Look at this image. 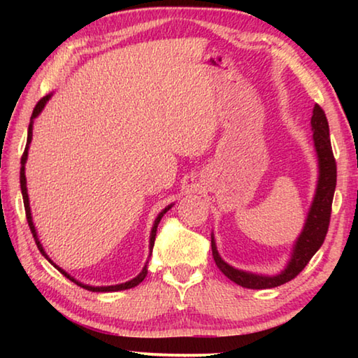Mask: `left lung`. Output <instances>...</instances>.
I'll use <instances>...</instances> for the list:
<instances>
[{"mask_svg": "<svg viewBox=\"0 0 358 358\" xmlns=\"http://www.w3.org/2000/svg\"><path fill=\"white\" fill-rule=\"evenodd\" d=\"M311 126L314 131V147H316L319 157V183L311 210L310 213H308L306 224L305 227H303V232L299 240H296L292 259H290L287 268L284 270L281 275L276 276H259L246 273V271L241 270H235L234 266L227 265L220 257L215 240L211 238V252H213V259L217 268H220L230 281H234L241 287L271 289L294 280V278H296V275H300V271L308 265V262H310L311 257L317 252L319 248L322 246L325 235L329 232L333 194H335L336 187V161L331 150L329 121H327L325 112L319 104L314 106Z\"/></svg>", "mask_w": 358, "mask_h": 358, "instance_id": "1", "label": "left lung"}]
</instances>
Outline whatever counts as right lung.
Returning a JSON list of instances; mask_svg holds the SVG:
<instances>
[{
	"instance_id": "right-lung-1",
	"label": "right lung",
	"mask_w": 358,
	"mask_h": 358,
	"mask_svg": "<svg viewBox=\"0 0 358 358\" xmlns=\"http://www.w3.org/2000/svg\"><path fill=\"white\" fill-rule=\"evenodd\" d=\"M48 98H50V94L48 96H45V98H42L38 104H36V107H34V110H33V115H31V121H29V126H28V138H27V147H25V151H23V155H22V159H20V164H22V167H20V187H22V196H23V205H25V213H27V221H28V226H29V230H31V234H33V237H34V241H36V245H38V248H39V251L42 252V256H45L47 257V254H45V251L42 250V245H41V241L38 240V235H36V229H34V224H33V220H31V211H29V202H28V192H27V177H25V162H27V156H28V145H29V142H31V136H33V120L38 117V115L41 113V110L42 108H44V106H45V102L48 101ZM172 205H169L167 208H164L161 211L159 215H157V217H156V221H155V226H153V230H151V238H150V248H153L155 246V237H156V230H157V224H159V221H161V217L164 216V213L166 211L171 208ZM48 259V257H47ZM48 262L50 264H53L50 259H48ZM55 265V264H53ZM57 266V265H55ZM57 268L62 271V273L68 278V280H71L72 282H76L77 286H80V287H83V289H87V290H92V292H115V290H124V289H131V287H136L138 282H142L143 280H145V276H147V265L143 266V270L141 271V275L138 276H136L134 280H131V281H128V282H124V284H117V286H107V287H93V286H87V284H82V282H78V281H76L74 278L72 276H69L68 273H66L64 270H62L59 268V266H57Z\"/></svg>"
}]
</instances>
